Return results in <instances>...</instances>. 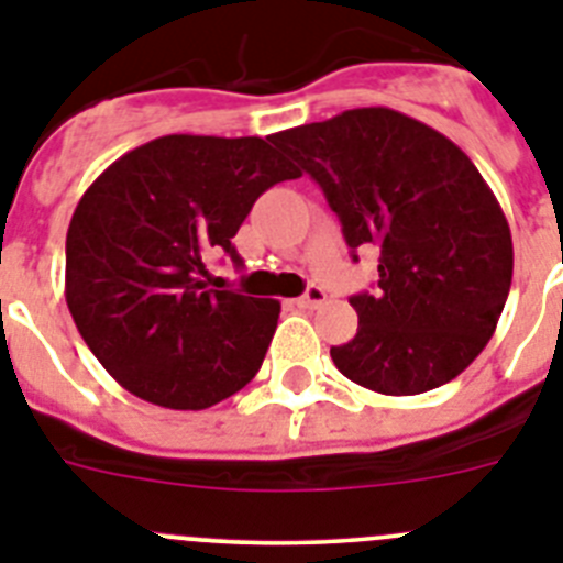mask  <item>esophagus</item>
<instances>
[{"label": "esophagus", "mask_w": 563, "mask_h": 563, "mask_svg": "<svg viewBox=\"0 0 563 563\" xmlns=\"http://www.w3.org/2000/svg\"><path fill=\"white\" fill-rule=\"evenodd\" d=\"M327 301V292L321 290V287H307V292L301 298H296V305L301 307V310H316V307H321Z\"/></svg>", "instance_id": "34e87169"}]
</instances>
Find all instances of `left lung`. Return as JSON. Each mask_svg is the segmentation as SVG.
Masks as SVG:
<instances>
[{
    "mask_svg": "<svg viewBox=\"0 0 563 563\" xmlns=\"http://www.w3.org/2000/svg\"><path fill=\"white\" fill-rule=\"evenodd\" d=\"M321 186L343 239L380 247L377 290L357 292V332L338 372L380 395H422L485 350L514 278V239L494 191L445 134L386 107L271 137Z\"/></svg>",
    "mask_w": 563,
    "mask_h": 563,
    "instance_id": "8db88e82",
    "label": "left lung"
}]
</instances>
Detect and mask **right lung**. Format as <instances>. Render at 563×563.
<instances>
[{"instance_id": "right-lung-1", "label": "right lung", "mask_w": 563, "mask_h": 563, "mask_svg": "<svg viewBox=\"0 0 563 563\" xmlns=\"http://www.w3.org/2000/svg\"><path fill=\"white\" fill-rule=\"evenodd\" d=\"M301 177L271 137L166 134L112 163L78 200L64 296L103 369L141 400L200 411L258 372L282 305L213 290L208 262L258 194Z\"/></svg>"}]
</instances>
